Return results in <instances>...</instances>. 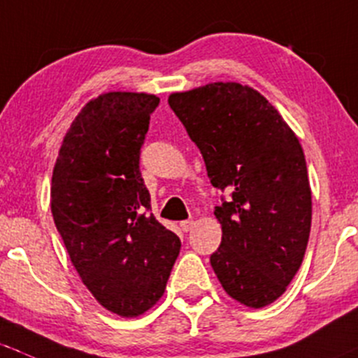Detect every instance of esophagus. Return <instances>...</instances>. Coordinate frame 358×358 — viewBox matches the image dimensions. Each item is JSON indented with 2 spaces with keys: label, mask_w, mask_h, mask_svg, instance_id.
<instances>
[{
  "label": "esophagus",
  "mask_w": 358,
  "mask_h": 358,
  "mask_svg": "<svg viewBox=\"0 0 358 358\" xmlns=\"http://www.w3.org/2000/svg\"><path fill=\"white\" fill-rule=\"evenodd\" d=\"M193 227H194V220H182V222H180V229H182L184 233L191 231Z\"/></svg>",
  "instance_id": "34e87169"
}]
</instances>
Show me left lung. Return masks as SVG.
I'll return each mask as SVG.
<instances>
[{"mask_svg": "<svg viewBox=\"0 0 358 358\" xmlns=\"http://www.w3.org/2000/svg\"><path fill=\"white\" fill-rule=\"evenodd\" d=\"M200 148L213 187L222 241L210 257L231 298L271 305L300 268L312 222V193L300 141L253 87L213 83L169 96Z\"/></svg>", "mask_w": 358, "mask_h": 358, "instance_id": "left-lung-1", "label": "left lung"}]
</instances>
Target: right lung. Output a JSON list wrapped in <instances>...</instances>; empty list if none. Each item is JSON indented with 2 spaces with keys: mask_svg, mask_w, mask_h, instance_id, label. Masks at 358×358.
Here are the masks:
<instances>
[{
  "mask_svg": "<svg viewBox=\"0 0 358 358\" xmlns=\"http://www.w3.org/2000/svg\"><path fill=\"white\" fill-rule=\"evenodd\" d=\"M160 98L99 94L76 117L51 179V213L70 260L99 305L138 317L164 294L180 250L150 210L139 171L150 115Z\"/></svg>",
  "mask_w": 358,
  "mask_h": 358,
  "instance_id": "1",
  "label": "right lung"
}]
</instances>
